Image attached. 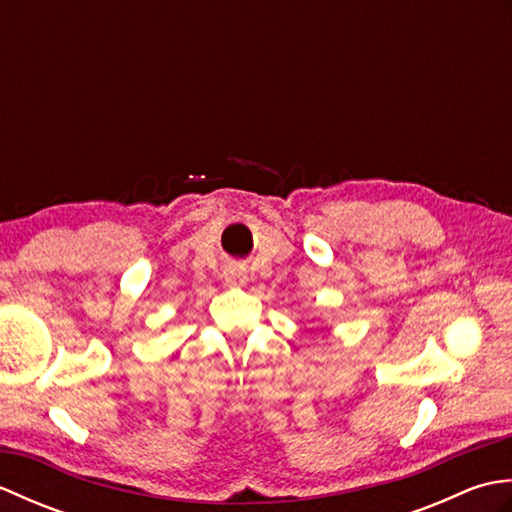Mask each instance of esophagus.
<instances>
[{
	"instance_id": "34e87169",
	"label": "esophagus",
	"mask_w": 512,
	"mask_h": 512,
	"mask_svg": "<svg viewBox=\"0 0 512 512\" xmlns=\"http://www.w3.org/2000/svg\"><path fill=\"white\" fill-rule=\"evenodd\" d=\"M226 284H244L246 281V270L242 266H228L224 270Z\"/></svg>"
}]
</instances>
